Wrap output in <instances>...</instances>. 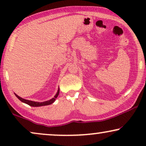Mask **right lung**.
<instances>
[{
  "instance_id": "right-lung-1",
  "label": "right lung",
  "mask_w": 146,
  "mask_h": 146,
  "mask_svg": "<svg viewBox=\"0 0 146 146\" xmlns=\"http://www.w3.org/2000/svg\"><path fill=\"white\" fill-rule=\"evenodd\" d=\"M59 91L60 90L58 88V92L56 93V94L54 96V97L53 98H52L50 100H49L48 101H46V102H34V101H31V100H25V99H23L21 98L20 96H19L17 94H15L16 96H17L18 98H19L20 100H21L22 102H24L25 104H27L31 106H33V107H39V106H47V105H50V104H52L55 101V100L56 98L58 97V96L59 94Z\"/></svg>"
}]
</instances>
